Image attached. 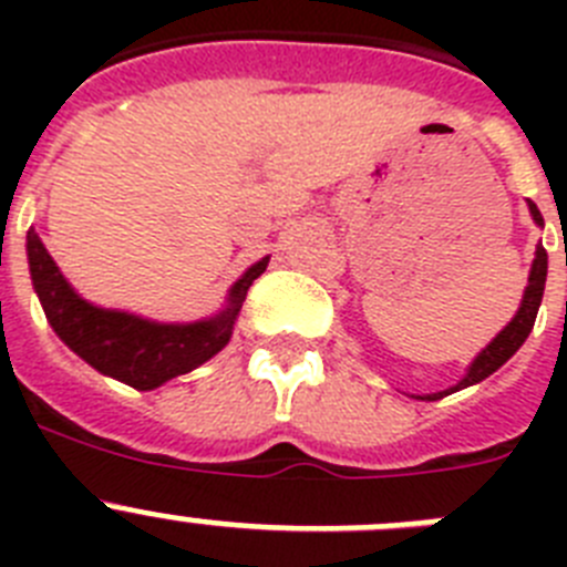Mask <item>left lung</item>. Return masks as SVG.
Here are the masks:
<instances>
[{
	"label": "left lung",
	"instance_id": "1",
	"mask_svg": "<svg viewBox=\"0 0 567 567\" xmlns=\"http://www.w3.org/2000/svg\"><path fill=\"white\" fill-rule=\"evenodd\" d=\"M528 209H530V215H534V221H537L539 227H543V215H539L537 204L528 202ZM545 278H548V252H545L543 244H539V247H537V258H534V264H530L528 287H525L523 303H519L517 315L511 318L508 327H505L503 332H499L497 338L491 340V343L485 346L483 352H480L477 358H474V363L468 365V372H465V378L460 380L457 385H452V389H445V392L425 394V398H420V400H440V398H445V394L460 392V389H465V385L480 383V380H485V378H488V374L497 372L499 365H503L505 360L511 358V354L517 352L519 346L525 343V338H528V334H530V329H534V320H537L539 303H543Z\"/></svg>",
	"mask_w": 567,
	"mask_h": 567
}]
</instances>
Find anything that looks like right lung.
Segmentation results:
<instances>
[{
	"label": "right lung",
	"mask_w": 567,
	"mask_h": 567,
	"mask_svg": "<svg viewBox=\"0 0 567 567\" xmlns=\"http://www.w3.org/2000/svg\"><path fill=\"white\" fill-rule=\"evenodd\" d=\"M28 264L53 332L96 372L122 380L138 392H150L221 352L233 338L247 289L267 269L269 258H260L235 280L221 312L195 323H155L118 309L93 307L64 280L33 229L28 233Z\"/></svg>",
	"instance_id": "obj_1"
}]
</instances>
